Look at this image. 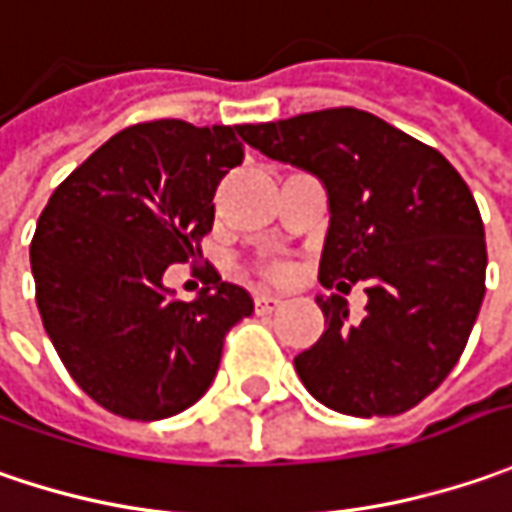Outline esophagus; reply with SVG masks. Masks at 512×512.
<instances>
[{
	"mask_svg": "<svg viewBox=\"0 0 512 512\" xmlns=\"http://www.w3.org/2000/svg\"><path fill=\"white\" fill-rule=\"evenodd\" d=\"M283 306V300L278 295H257L255 298V312L257 315H269V312H275Z\"/></svg>",
	"mask_w": 512,
	"mask_h": 512,
	"instance_id": "obj_1",
	"label": "esophagus"
}]
</instances>
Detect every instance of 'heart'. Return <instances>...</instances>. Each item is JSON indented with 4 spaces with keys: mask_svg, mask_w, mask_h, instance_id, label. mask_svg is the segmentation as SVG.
<instances>
[{
    "mask_svg": "<svg viewBox=\"0 0 512 512\" xmlns=\"http://www.w3.org/2000/svg\"><path fill=\"white\" fill-rule=\"evenodd\" d=\"M260 275L269 280V283H283V280H289L292 272H289L286 263H263V266H260Z\"/></svg>",
    "mask_w": 512,
    "mask_h": 512,
    "instance_id": "heart-1",
    "label": "heart"
}]
</instances>
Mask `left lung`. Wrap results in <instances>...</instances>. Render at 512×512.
I'll return each mask as SVG.
<instances>
[{"instance_id": "obj_1", "label": "left lung", "mask_w": 512, "mask_h": 512, "mask_svg": "<svg viewBox=\"0 0 512 512\" xmlns=\"http://www.w3.org/2000/svg\"><path fill=\"white\" fill-rule=\"evenodd\" d=\"M240 134L321 177L332 220L318 278L344 295L367 286L361 321L341 295L315 298L323 335L295 358L303 387L358 418L412 410L458 364L484 300V223L467 183L433 145L358 108Z\"/></svg>"}]
</instances>
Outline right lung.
<instances>
[{
    "label": "right lung",
    "instance_id": "1",
    "mask_svg": "<svg viewBox=\"0 0 512 512\" xmlns=\"http://www.w3.org/2000/svg\"><path fill=\"white\" fill-rule=\"evenodd\" d=\"M243 125L154 120L123 128L74 168L31 240L36 306L56 355L102 410L160 421L217 375L223 341L255 312L209 269L197 300L168 295L171 263L200 255L214 191L243 163Z\"/></svg>",
    "mask_w": 512,
    "mask_h": 512
}]
</instances>
